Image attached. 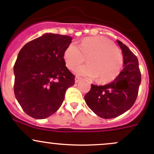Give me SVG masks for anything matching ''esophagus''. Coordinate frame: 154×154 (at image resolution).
Returning a JSON list of instances; mask_svg holds the SVG:
<instances>
[{"mask_svg":"<svg viewBox=\"0 0 154 154\" xmlns=\"http://www.w3.org/2000/svg\"><path fill=\"white\" fill-rule=\"evenodd\" d=\"M82 80L81 77H78V76H76L75 77V83H78V82H80V80Z\"/></svg>","mask_w":154,"mask_h":154,"instance_id":"esophagus-1","label":"esophagus"}]
</instances>
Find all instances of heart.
I'll use <instances>...</instances> for the list:
<instances>
[{
    "mask_svg": "<svg viewBox=\"0 0 154 154\" xmlns=\"http://www.w3.org/2000/svg\"><path fill=\"white\" fill-rule=\"evenodd\" d=\"M88 64L75 69L78 74L106 83L116 79L123 67L124 57L119 48L104 36L86 37L79 45L72 42L66 48L63 54L65 63L73 70L86 60Z\"/></svg>",
    "mask_w": 154,
    "mask_h": 154,
    "instance_id": "b5f03b06",
    "label": "heart"
}]
</instances>
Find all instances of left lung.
<instances>
[{"mask_svg":"<svg viewBox=\"0 0 154 154\" xmlns=\"http://www.w3.org/2000/svg\"><path fill=\"white\" fill-rule=\"evenodd\" d=\"M117 42L123 54V70L109 84H91L84 96L87 106L103 119L118 117L133 106L142 79L136 56L122 42L117 40Z\"/></svg>","mask_w":154,"mask_h":154,"instance_id":"8db88e82","label":"left lung"}]
</instances>
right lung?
Here are the masks:
<instances>
[{"mask_svg":"<svg viewBox=\"0 0 154 154\" xmlns=\"http://www.w3.org/2000/svg\"><path fill=\"white\" fill-rule=\"evenodd\" d=\"M71 36L46 33L21 49L14 66V93L22 109L34 119L49 117L59 109L74 75L63 54Z\"/></svg>","mask_w":154,"mask_h":154,"instance_id":"obj_1","label":"right lung"}]
</instances>
